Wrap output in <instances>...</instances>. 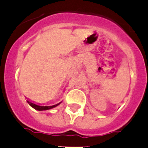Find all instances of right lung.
<instances>
[{"instance_id":"obj_1","label":"right lung","mask_w":148,"mask_h":148,"mask_svg":"<svg viewBox=\"0 0 148 148\" xmlns=\"http://www.w3.org/2000/svg\"><path fill=\"white\" fill-rule=\"evenodd\" d=\"M27 103L29 104V105H30V106L32 107V108H33L35 110H39V111L47 110L51 109V108H55V107H57V105H59L60 103H61V102H60V103L57 104V105H52V106H40V105H36V104L33 103V102H30V101H29V100H27Z\"/></svg>"}]
</instances>
